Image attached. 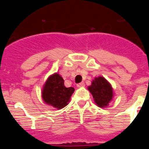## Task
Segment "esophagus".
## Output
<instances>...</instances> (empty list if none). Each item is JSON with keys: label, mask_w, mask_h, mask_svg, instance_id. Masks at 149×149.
<instances>
[{"label": "esophagus", "mask_w": 149, "mask_h": 149, "mask_svg": "<svg viewBox=\"0 0 149 149\" xmlns=\"http://www.w3.org/2000/svg\"><path fill=\"white\" fill-rule=\"evenodd\" d=\"M84 85H85V84H84V83L81 82V83H80V84H77V87H83V86H84Z\"/></svg>", "instance_id": "34e87169"}]
</instances>
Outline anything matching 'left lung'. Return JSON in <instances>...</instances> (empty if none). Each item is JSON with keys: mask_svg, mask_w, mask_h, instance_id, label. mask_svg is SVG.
Segmentation results:
<instances>
[{"mask_svg": "<svg viewBox=\"0 0 149 149\" xmlns=\"http://www.w3.org/2000/svg\"><path fill=\"white\" fill-rule=\"evenodd\" d=\"M88 89L93 95L96 104L102 108L108 106L113 97L111 85L104 77L101 76L95 77L92 81L90 86H88Z\"/></svg>", "mask_w": 149, "mask_h": 149, "instance_id": "8db88e82", "label": "left lung"}]
</instances>
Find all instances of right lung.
Wrapping results in <instances>:
<instances>
[{"mask_svg":"<svg viewBox=\"0 0 149 149\" xmlns=\"http://www.w3.org/2000/svg\"><path fill=\"white\" fill-rule=\"evenodd\" d=\"M74 91L73 87H65L63 77L58 73H54L47 79L42 96L46 104L60 110L68 105Z\"/></svg>","mask_w":149,"mask_h":149,"instance_id":"1","label":"right lung"}]
</instances>
